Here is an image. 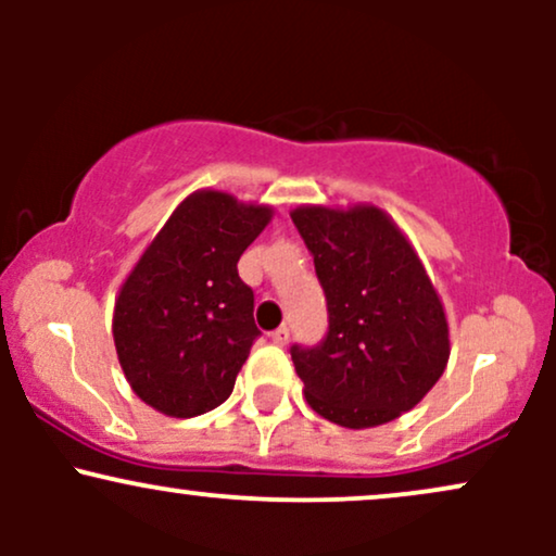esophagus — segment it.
I'll return each mask as SVG.
<instances>
[{
	"label": "esophagus",
	"mask_w": 556,
	"mask_h": 556,
	"mask_svg": "<svg viewBox=\"0 0 556 556\" xmlns=\"http://www.w3.org/2000/svg\"><path fill=\"white\" fill-rule=\"evenodd\" d=\"M287 340H290V329H287V327H279V329L271 331V342L279 344V348L287 344Z\"/></svg>",
	"instance_id": "esophagus-1"
}]
</instances>
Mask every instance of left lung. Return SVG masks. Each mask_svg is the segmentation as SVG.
I'll return each mask as SVG.
<instances>
[{"label": "left lung", "instance_id": "left-lung-1", "mask_svg": "<svg viewBox=\"0 0 556 556\" xmlns=\"http://www.w3.org/2000/svg\"><path fill=\"white\" fill-rule=\"evenodd\" d=\"M329 331L292 344L308 405L344 429H371L413 410L450 361L444 305L410 240L381 208L298 206Z\"/></svg>", "mask_w": 556, "mask_h": 556}]
</instances>
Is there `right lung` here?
<instances>
[{
	"label": "right lung",
	"instance_id": "right-lung-1",
	"mask_svg": "<svg viewBox=\"0 0 556 556\" xmlns=\"http://www.w3.org/2000/svg\"><path fill=\"white\" fill-rule=\"evenodd\" d=\"M271 214L222 190H195L127 274L112 334L125 379L146 405L193 418L232 394L261 334L238 261Z\"/></svg>",
	"mask_w": 556,
	"mask_h": 556
}]
</instances>
